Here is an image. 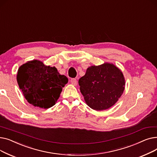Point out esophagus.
Instances as JSON below:
<instances>
[{
    "label": "esophagus",
    "instance_id": "esophagus-1",
    "mask_svg": "<svg viewBox=\"0 0 157 157\" xmlns=\"http://www.w3.org/2000/svg\"><path fill=\"white\" fill-rule=\"evenodd\" d=\"M71 83L72 85H73L74 86H76L77 85V80L75 78H73L71 79Z\"/></svg>",
    "mask_w": 157,
    "mask_h": 157
}]
</instances>
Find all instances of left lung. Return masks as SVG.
<instances>
[{
	"instance_id": "left-lung-1",
	"label": "left lung",
	"mask_w": 157,
	"mask_h": 157,
	"mask_svg": "<svg viewBox=\"0 0 157 157\" xmlns=\"http://www.w3.org/2000/svg\"><path fill=\"white\" fill-rule=\"evenodd\" d=\"M78 83L86 104L94 110L102 111L117 103L125 90V80L116 65L105 62L87 68Z\"/></svg>"
}]
</instances>
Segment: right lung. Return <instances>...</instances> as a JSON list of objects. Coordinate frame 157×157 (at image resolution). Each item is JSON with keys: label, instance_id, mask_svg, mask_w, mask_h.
I'll use <instances>...</instances> for the list:
<instances>
[{"label": "right lung", "instance_id": "obj_1", "mask_svg": "<svg viewBox=\"0 0 157 157\" xmlns=\"http://www.w3.org/2000/svg\"><path fill=\"white\" fill-rule=\"evenodd\" d=\"M20 89L29 103L40 108L53 106L60 97L68 79L55 67L37 60L29 61L18 70L16 76Z\"/></svg>", "mask_w": 157, "mask_h": 157}]
</instances>
